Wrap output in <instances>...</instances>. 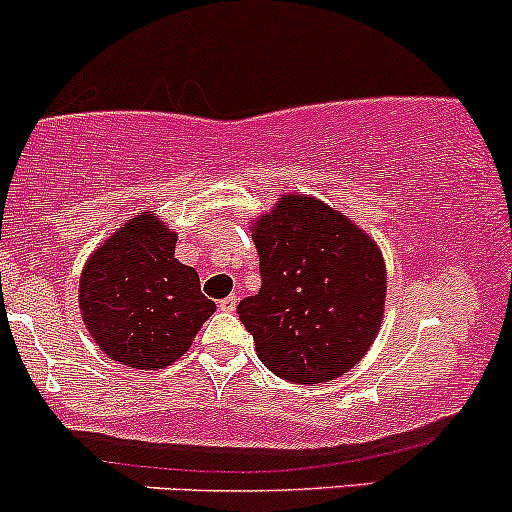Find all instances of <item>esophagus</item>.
I'll return each instance as SVG.
<instances>
[{"mask_svg":"<svg viewBox=\"0 0 512 512\" xmlns=\"http://www.w3.org/2000/svg\"><path fill=\"white\" fill-rule=\"evenodd\" d=\"M236 302H239V298H236V295H229V298L219 300V310L234 312V310H236Z\"/></svg>","mask_w":512,"mask_h":512,"instance_id":"34e87169","label":"esophagus"}]
</instances>
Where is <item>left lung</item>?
Returning <instances> with one entry per match:
<instances>
[{
	"label": "left lung",
	"mask_w": 512,
	"mask_h": 512,
	"mask_svg": "<svg viewBox=\"0 0 512 512\" xmlns=\"http://www.w3.org/2000/svg\"><path fill=\"white\" fill-rule=\"evenodd\" d=\"M261 290L236 315L268 371L324 383L359 364L386 302V263L368 234L315 197L285 195L256 222Z\"/></svg>",
	"instance_id": "obj_1"
}]
</instances>
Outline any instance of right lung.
Wrapping results in <instances>:
<instances>
[{
  "label": "right lung",
  "mask_w": 512,
  "mask_h": 512,
  "mask_svg": "<svg viewBox=\"0 0 512 512\" xmlns=\"http://www.w3.org/2000/svg\"><path fill=\"white\" fill-rule=\"evenodd\" d=\"M178 234L153 214H136L87 261L80 310L97 346L117 364L156 371L190 349L217 310L200 276L175 258Z\"/></svg>",
  "instance_id": "obj_1"
}]
</instances>
